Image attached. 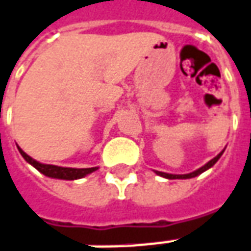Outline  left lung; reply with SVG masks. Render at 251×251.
<instances>
[{
  "instance_id": "1",
  "label": "left lung",
  "mask_w": 251,
  "mask_h": 251,
  "mask_svg": "<svg viewBox=\"0 0 251 251\" xmlns=\"http://www.w3.org/2000/svg\"><path fill=\"white\" fill-rule=\"evenodd\" d=\"M224 151H222L219 155L216 156V157H213L212 160H209V162L206 163L205 166H202V167H200L199 170H196V171H193V173H189V174H182V175H176V174H167V173H162V171H155L156 174L160 175V176H163V178H167V179H189V178H194V176H197V175L202 174L204 171H206L208 168H211L215 163L220 159V156L223 155Z\"/></svg>"
}]
</instances>
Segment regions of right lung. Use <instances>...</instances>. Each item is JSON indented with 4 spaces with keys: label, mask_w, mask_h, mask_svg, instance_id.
Segmentation results:
<instances>
[{
    "label": "right lung",
    "mask_w": 251,
    "mask_h": 251,
    "mask_svg": "<svg viewBox=\"0 0 251 251\" xmlns=\"http://www.w3.org/2000/svg\"><path fill=\"white\" fill-rule=\"evenodd\" d=\"M19 148V152L22 153V156L25 159V162H28L31 166H34L39 173H42L46 176L50 178H55V179H66V180H73V179H80L84 178L85 175L91 174L98 170V167H91V168H71V167H59V166H52V164H43V163L36 162L35 159H32L31 156H28L24 151Z\"/></svg>",
    "instance_id": "1"
}]
</instances>
